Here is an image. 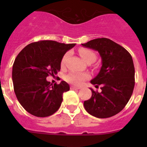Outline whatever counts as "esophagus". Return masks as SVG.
<instances>
[{"label": "esophagus", "instance_id": "obj_1", "mask_svg": "<svg viewBox=\"0 0 147 147\" xmlns=\"http://www.w3.org/2000/svg\"><path fill=\"white\" fill-rule=\"evenodd\" d=\"M71 89H80V87H76V86H74V85H71Z\"/></svg>", "mask_w": 147, "mask_h": 147}]
</instances>
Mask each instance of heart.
<instances>
[{
  "mask_svg": "<svg viewBox=\"0 0 147 147\" xmlns=\"http://www.w3.org/2000/svg\"><path fill=\"white\" fill-rule=\"evenodd\" d=\"M79 54L81 56V57L86 62H90V61H93L94 62L96 56V54L93 52V51L90 50L88 49H84V48H81L79 49ZM68 53H66L62 58V61H61V65L63 66L65 65L67 59V57H68ZM89 78V75L88 74H85V73H70L66 76V80L69 82L74 84L76 85H80L83 83V82L85 81Z\"/></svg>",
  "mask_w": 147,
  "mask_h": 147,
  "instance_id": "heart-1",
  "label": "heart"
}]
</instances>
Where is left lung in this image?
I'll return each mask as SVG.
<instances>
[{
  "label": "left lung",
  "mask_w": 147,
  "mask_h": 147,
  "mask_svg": "<svg viewBox=\"0 0 147 147\" xmlns=\"http://www.w3.org/2000/svg\"><path fill=\"white\" fill-rule=\"evenodd\" d=\"M82 46L97 51L102 67L91 84L102 85V91H92L91 98L84 102L87 112L95 117L106 119L121 112L133 92L135 67L132 56L124 48L107 38H97Z\"/></svg>",
  "instance_id": "8db88e82"
}]
</instances>
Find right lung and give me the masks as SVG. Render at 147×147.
Returning a JSON list of instances; mask_svg holds the SVG:
<instances>
[{
    "instance_id": "1",
    "label": "right lung",
    "mask_w": 147,
    "mask_h": 147,
    "mask_svg": "<svg viewBox=\"0 0 147 147\" xmlns=\"http://www.w3.org/2000/svg\"><path fill=\"white\" fill-rule=\"evenodd\" d=\"M53 40H41L26 45L17 56L12 67L14 90L22 107L37 117H47L58 110L62 94L70 90L62 81L52 85L46 77L60 71L62 57L74 47Z\"/></svg>"
}]
</instances>
